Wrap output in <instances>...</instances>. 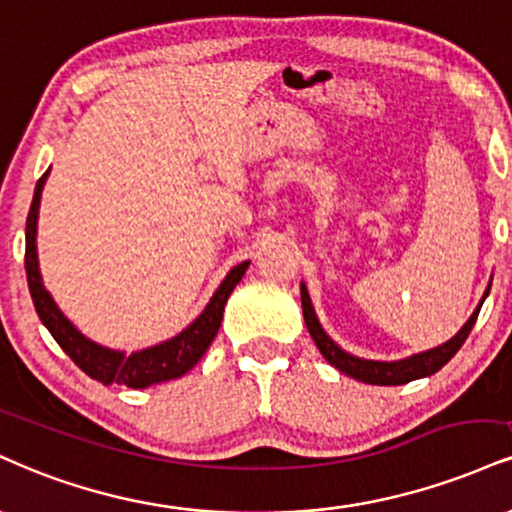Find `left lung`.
Wrapping results in <instances>:
<instances>
[{"mask_svg":"<svg viewBox=\"0 0 512 512\" xmlns=\"http://www.w3.org/2000/svg\"><path fill=\"white\" fill-rule=\"evenodd\" d=\"M489 291H491V283L486 286V291L482 295V300H479L477 310L472 312L463 329H460L458 334L451 338V341L441 343V346H436L432 350H424V353L405 357V360H396V362L365 360V357H355V355L346 353V350L338 346V343H334L329 336H326V331L322 329V324H319V319L315 315V307H312L310 293H307L305 283H300V300H303V317H305L307 331H310L312 341H315L319 353L326 357V362H329V365H334L338 372L348 374V377H353L357 381H365V384L400 386V384H408V381H415L422 377H432V374L439 372V369L446 365V362L451 360L455 353H458L460 346L465 343V338L470 336L472 326H474V322H477V315H479V310H482V303L486 300V295H489Z\"/></svg>","mask_w":512,"mask_h":512,"instance_id":"8db88e82","label":"left lung"}]
</instances>
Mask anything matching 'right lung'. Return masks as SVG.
<instances>
[{
    "label": "right lung",
    "instance_id": "right-lung-1",
    "mask_svg": "<svg viewBox=\"0 0 512 512\" xmlns=\"http://www.w3.org/2000/svg\"><path fill=\"white\" fill-rule=\"evenodd\" d=\"M47 176L49 171L42 174L38 186H35L33 205H30L26 221V276L30 298H33V305L35 310H38L42 324L47 326L49 334L54 336V341L59 343L61 350H64V353L69 355L90 379L102 381L104 386L123 384L128 386V389H147V386L152 384H162V381L183 377V374L190 372V369L197 365V360L207 353L209 343L217 336L221 319H224L226 300H229L236 283L243 279L250 262H240L238 267H233L231 272L226 274V279L221 281V286L217 288V293L212 295V300H209L205 310H202V315L197 317L193 324L186 326L178 336L169 338V341L164 343H157V346L152 348L138 350V353L131 355L121 353V350L104 348L100 343L90 341V338L80 334L76 326L64 317V312H61L57 303H54L52 295L45 291V286H42L35 236H38V209Z\"/></svg>",
    "mask_w": 512,
    "mask_h": 512
}]
</instances>
